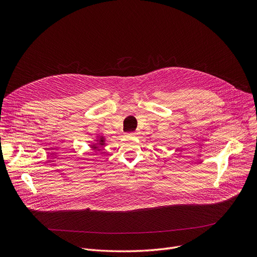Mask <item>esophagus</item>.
<instances>
[{
	"mask_svg": "<svg viewBox=\"0 0 257 257\" xmlns=\"http://www.w3.org/2000/svg\"><path fill=\"white\" fill-rule=\"evenodd\" d=\"M139 134V132H131V133H129V136L130 137H137Z\"/></svg>",
	"mask_w": 257,
	"mask_h": 257,
	"instance_id": "1",
	"label": "esophagus"
}]
</instances>
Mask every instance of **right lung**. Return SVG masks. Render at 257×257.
<instances>
[{"label": "right lung", "instance_id": "right-lung-1", "mask_svg": "<svg viewBox=\"0 0 257 257\" xmlns=\"http://www.w3.org/2000/svg\"><path fill=\"white\" fill-rule=\"evenodd\" d=\"M103 146H105V138L102 136H98L96 140H94V143L90 145V148L94 151H100V148H102Z\"/></svg>", "mask_w": 257, "mask_h": 257}]
</instances>
